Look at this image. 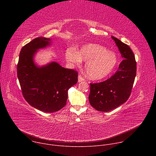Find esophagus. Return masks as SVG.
<instances>
[{"mask_svg":"<svg viewBox=\"0 0 156 156\" xmlns=\"http://www.w3.org/2000/svg\"><path fill=\"white\" fill-rule=\"evenodd\" d=\"M84 80V78L81 75H78V82H81Z\"/></svg>","mask_w":156,"mask_h":156,"instance_id":"esophagus-1","label":"esophagus"}]
</instances>
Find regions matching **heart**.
<instances>
[{"mask_svg": "<svg viewBox=\"0 0 156 156\" xmlns=\"http://www.w3.org/2000/svg\"><path fill=\"white\" fill-rule=\"evenodd\" d=\"M66 58L70 63L80 65L86 61L85 71L87 76L93 80H99L108 76L116 67L118 58L115 53L108 51L102 46L87 44L78 51L73 49L66 52Z\"/></svg>", "mask_w": 156, "mask_h": 156, "instance_id": "1", "label": "heart"}]
</instances>
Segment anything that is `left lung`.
<instances>
[{
	"mask_svg": "<svg viewBox=\"0 0 156 156\" xmlns=\"http://www.w3.org/2000/svg\"><path fill=\"white\" fill-rule=\"evenodd\" d=\"M122 57L119 70L107 80L90 83L89 101L91 105L101 112H108L125 103L129 98L136 75L135 55L127 44L112 36Z\"/></svg>",
	"mask_w": 156,
	"mask_h": 156,
	"instance_id": "8db88e82",
	"label": "left lung"
}]
</instances>
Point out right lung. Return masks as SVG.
I'll return each instance as SVG.
<instances>
[{
    "label": "right lung",
    "mask_w": 156,
    "mask_h": 156,
    "mask_svg": "<svg viewBox=\"0 0 156 156\" xmlns=\"http://www.w3.org/2000/svg\"><path fill=\"white\" fill-rule=\"evenodd\" d=\"M49 38L38 37L22 48L17 64V76L22 94L32 107L47 113L62 108L68 90L78 82V72L57 62L36 66L33 56L39 49L50 45Z\"/></svg>",
    "instance_id": "1"
}]
</instances>
